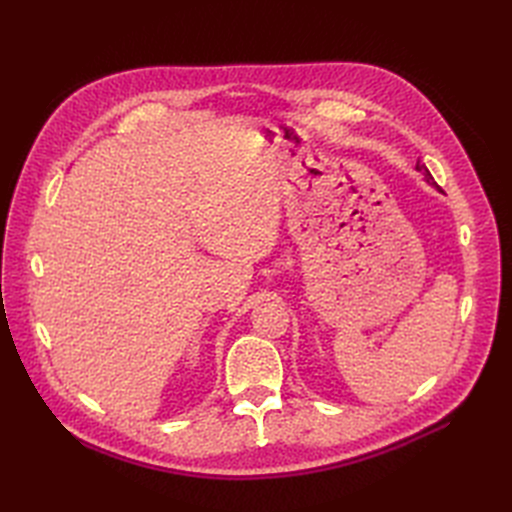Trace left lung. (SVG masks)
<instances>
[{"mask_svg": "<svg viewBox=\"0 0 512 512\" xmlns=\"http://www.w3.org/2000/svg\"><path fill=\"white\" fill-rule=\"evenodd\" d=\"M416 170H423V175H425V181H427V183L433 179V177L429 175V170H427V168H425L421 162H416Z\"/></svg>", "mask_w": 512, "mask_h": 512, "instance_id": "obj_1", "label": "left lung"}]
</instances>
